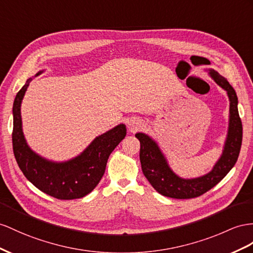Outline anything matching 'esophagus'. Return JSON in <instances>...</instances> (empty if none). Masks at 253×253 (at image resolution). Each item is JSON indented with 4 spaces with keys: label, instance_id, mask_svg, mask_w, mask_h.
I'll use <instances>...</instances> for the list:
<instances>
[{
    "label": "esophagus",
    "instance_id": "obj_1",
    "mask_svg": "<svg viewBox=\"0 0 253 253\" xmlns=\"http://www.w3.org/2000/svg\"><path fill=\"white\" fill-rule=\"evenodd\" d=\"M128 125L129 127L131 128V130H134V129H137L138 127H140V121L139 120H135V119H132L128 122Z\"/></svg>",
    "mask_w": 253,
    "mask_h": 253
}]
</instances>
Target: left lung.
Masks as SVG:
<instances>
[{
  "instance_id": "obj_1",
  "label": "left lung",
  "mask_w": 253,
  "mask_h": 253,
  "mask_svg": "<svg viewBox=\"0 0 253 253\" xmlns=\"http://www.w3.org/2000/svg\"><path fill=\"white\" fill-rule=\"evenodd\" d=\"M210 77L223 88L229 97V127L221 156L212 169L202 176L184 178L172 170L158 143L144 132H137L140 141V163L142 172L153 188L165 197L173 199H192L200 197L216 186L228 174L237 161L242 146L243 126L238 114V99L235 89L224 77L212 68H205Z\"/></svg>"
}]
</instances>
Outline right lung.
Returning <instances> with one entry per match:
<instances>
[{"label":"right lung","instance_id":"1","mask_svg":"<svg viewBox=\"0 0 253 253\" xmlns=\"http://www.w3.org/2000/svg\"><path fill=\"white\" fill-rule=\"evenodd\" d=\"M41 70L25 82L16 95L12 106L14 130L12 148L20 170L41 191L59 200H74L85 197L98 185L105 173L110 154L126 137V125H116L90 142L78 156L66 161H53L41 156L29 146L25 140L21 103L31 81L42 74Z\"/></svg>","mask_w":253,"mask_h":253}]
</instances>
